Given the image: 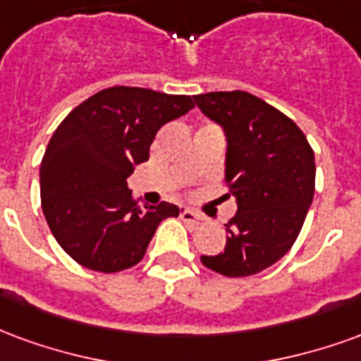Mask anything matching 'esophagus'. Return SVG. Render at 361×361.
Wrapping results in <instances>:
<instances>
[{
  "mask_svg": "<svg viewBox=\"0 0 361 361\" xmlns=\"http://www.w3.org/2000/svg\"><path fill=\"white\" fill-rule=\"evenodd\" d=\"M180 217H183V221H186V223H192V225H202L204 223V215H200V213H196L194 209H190V207H183L180 209Z\"/></svg>",
  "mask_w": 361,
  "mask_h": 361,
  "instance_id": "obj_1",
  "label": "esophagus"
}]
</instances>
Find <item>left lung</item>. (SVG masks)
<instances>
[{"label":"left lung","instance_id":"1","mask_svg":"<svg viewBox=\"0 0 361 361\" xmlns=\"http://www.w3.org/2000/svg\"><path fill=\"white\" fill-rule=\"evenodd\" d=\"M194 104L225 133V183L236 200L227 246L202 264L225 277L256 275L298 238L314 200V149L294 121L248 92H207Z\"/></svg>","mask_w":361,"mask_h":361}]
</instances>
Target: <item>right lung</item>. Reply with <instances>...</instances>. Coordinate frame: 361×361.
Segmentation results:
<instances>
[{
    "label": "right lung",
    "instance_id": "right-lung-1",
    "mask_svg": "<svg viewBox=\"0 0 361 361\" xmlns=\"http://www.w3.org/2000/svg\"><path fill=\"white\" fill-rule=\"evenodd\" d=\"M194 107L190 96L113 86L65 117L40 165L42 209L55 240L84 267L117 273L140 262L175 204L140 206L126 186L165 123Z\"/></svg>",
    "mask_w": 361,
    "mask_h": 361
}]
</instances>
